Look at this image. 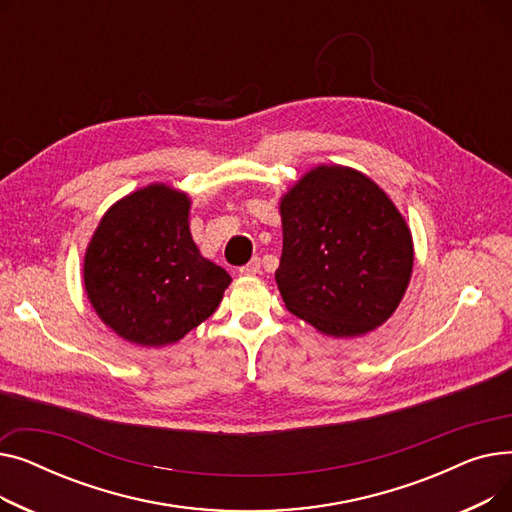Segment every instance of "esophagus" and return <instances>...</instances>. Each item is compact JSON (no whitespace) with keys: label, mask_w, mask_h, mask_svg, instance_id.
<instances>
[{"label":"esophagus","mask_w":512,"mask_h":512,"mask_svg":"<svg viewBox=\"0 0 512 512\" xmlns=\"http://www.w3.org/2000/svg\"><path fill=\"white\" fill-rule=\"evenodd\" d=\"M259 270H261V259L253 257L247 265H242L238 272H240V276H255V274H259Z\"/></svg>","instance_id":"esophagus-1"}]
</instances>
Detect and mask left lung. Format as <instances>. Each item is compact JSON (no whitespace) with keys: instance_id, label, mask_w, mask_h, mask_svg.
I'll use <instances>...</instances> for the list:
<instances>
[{"instance_id":"8db88e82","label":"left lung","mask_w":512,"mask_h":512,"mask_svg":"<svg viewBox=\"0 0 512 512\" xmlns=\"http://www.w3.org/2000/svg\"><path fill=\"white\" fill-rule=\"evenodd\" d=\"M280 215L276 282L286 309L334 338L382 326L405 297L415 257L382 188L353 168L317 166L280 199Z\"/></svg>"}]
</instances>
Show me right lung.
Wrapping results in <instances>:
<instances>
[{
  "label": "right lung",
  "instance_id": "right-lung-1",
  "mask_svg": "<svg viewBox=\"0 0 512 512\" xmlns=\"http://www.w3.org/2000/svg\"><path fill=\"white\" fill-rule=\"evenodd\" d=\"M191 199L149 184L114 203L85 253L87 297L107 328L141 346L184 338L218 309L232 282L188 228Z\"/></svg>",
  "mask_w": 512,
  "mask_h": 512
}]
</instances>
